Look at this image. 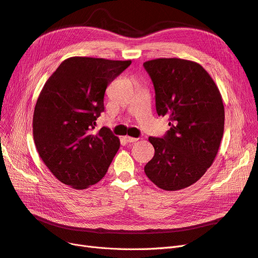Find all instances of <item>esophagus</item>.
Listing matches in <instances>:
<instances>
[{"label": "esophagus", "instance_id": "esophagus-1", "mask_svg": "<svg viewBox=\"0 0 258 258\" xmlns=\"http://www.w3.org/2000/svg\"><path fill=\"white\" fill-rule=\"evenodd\" d=\"M123 139L126 140V142H128V143H134V142H136L137 140H138L137 138H132V137H128V136L124 137Z\"/></svg>", "mask_w": 258, "mask_h": 258}]
</instances>
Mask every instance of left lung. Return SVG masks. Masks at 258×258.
Instances as JSON below:
<instances>
[{"label":"left lung","mask_w":258,"mask_h":258,"mask_svg":"<svg viewBox=\"0 0 258 258\" xmlns=\"http://www.w3.org/2000/svg\"><path fill=\"white\" fill-rule=\"evenodd\" d=\"M143 67L154 85L156 112L168 116L170 126L161 138H148L155 155L144 172L161 189H182L206 173L217 154L225 120L221 93L196 62L160 58Z\"/></svg>","instance_id":"1"}]
</instances>
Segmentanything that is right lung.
Masks as SVG:
<instances>
[{"mask_svg":"<svg viewBox=\"0 0 258 258\" xmlns=\"http://www.w3.org/2000/svg\"><path fill=\"white\" fill-rule=\"evenodd\" d=\"M131 61L72 57L46 82L33 115L36 150L60 182L76 189L98 183L119 148V139L103 127L91 135L104 112L106 87Z\"/></svg>","mask_w":258,"mask_h":258,"instance_id":"obj_1","label":"right lung"}]
</instances>
